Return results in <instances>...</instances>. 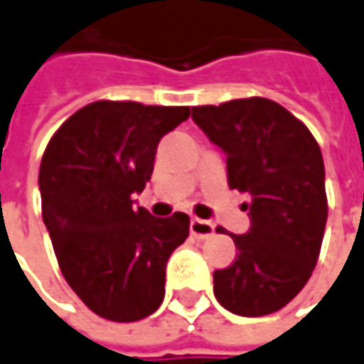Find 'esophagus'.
Segmentation results:
<instances>
[{"instance_id": "esophagus-1", "label": "esophagus", "mask_w": 364, "mask_h": 364, "mask_svg": "<svg viewBox=\"0 0 364 364\" xmlns=\"http://www.w3.org/2000/svg\"><path fill=\"white\" fill-rule=\"evenodd\" d=\"M189 227H191V235L197 237V239H207V237H211L215 233V225L211 221L197 219V217H193Z\"/></svg>"}]
</instances>
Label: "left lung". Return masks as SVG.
Wrapping results in <instances>:
<instances>
[{
  "instance_id": "left-lung-1",
  "label": "left lung",
  "mask_w": 364,
  "mask_h": 364,
  "mask_svg": "<svg viewBox=\"0 0 364 364\" xmlns=\"http://www.w3.org/2000/svg\"><path fill=\"white\" fill-rule=\"evenodd\" d=\"M191 111L227 155L229 187L251 195L245 203L251 227L231 235L239 253L213 273V293L235 315H271L301 293L321 253L328 207L318 143L271 99H233Z\"/></svg>"
}]
</instances>
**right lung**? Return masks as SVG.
Returning <instances> with one entry per match:
<instances>
[{
	"label": "right lung",
	"mask_w": 364,
	"mask_h": 364,
	"mask_svg": "<svg viewBox=\"0 0 364 364\" xmlns=\"http://www.w3.org/2000/svg\"><path fill=\"white\" fill-rule=\"evenodd\" d=\"M189 107L95 101L49 139L39 167L41 215L69 287L99 317L133 323L165 296V267L189 237V217L133 207L157 145Z\"/></svg>",
	"instance_id": "add662e5"
}]
</instances>
